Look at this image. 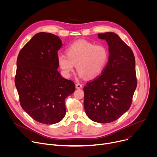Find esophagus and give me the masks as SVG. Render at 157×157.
<instances>
[{
  "label": "esophagus",
  "instance_id": "1",
  "mask_svg": "<svg viewBox=\"0 0 157 157\" xmlns=\"http://www.w3.org/2000/svg\"><path fill=\"white\" fill-rule=\"evenodd\" d=\"M76 87L77 89L82 88V85L81 84H80V83H78V84H76Z\"/></svg>",
  "mask_w": 157,
  "mask_h": 157
}]
</instances>
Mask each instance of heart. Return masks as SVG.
<instances>
[{"label": "heart", "instance_id": "heart-1", "mask_svg": "<svg viewBox=\"0 0 157 157\" xmlns=\"http://www.w3.org/2000/svg\"><path fill=\"white\" fill-rule=\"evenodd\" d=\"M109 51L103 44L84 40L74 42L66 50V55H58L57 61L64 76L69 77L76 64L81 77L94 78L104 70L109 59Z\"/></svg>", "mask_w": 157, "mask_h": 157}]
</instances>
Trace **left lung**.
Wrapping results in <instances>:
<instances>
[{
    "mask_svg": "<svg viewBox=\"0 0 157 157\" xmlns=\"http://www.w3.org/2000/svg\"><path fill=\"white\" fill-rule=\"evenodd\" d=\"M108 43V62L101 74L84 87V107L93 121L110 123L130 108L137 85L132 50L113 32L98 34Z\"/></svg>",
    "mask_w": 157,
    "mask_h": 157,
    "instance_id": "left-lung-1",
    "label": "left lung"
}]
</instances>
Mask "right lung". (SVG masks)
Here are the masks:
<instances>
[{
    "mask_svg": "<svg viewBox=\"0 0 157 157\" xmlns=\"http://www.w3.org/2000/svg\"><path fill=\"white\" fill-rule=\"evenodd\" d=\"M58 36L50 33L35 35L20 51L15 84L20 104L35 121L44 124L60 122L66 114L65 99L75 84L63 78L57 68Z\"/></svg>",
    "mask_w": 157,
    "mask_h": 157,
    "instance_id": "right-lung-1",
    "label": "right lung"
}]
</instances>
